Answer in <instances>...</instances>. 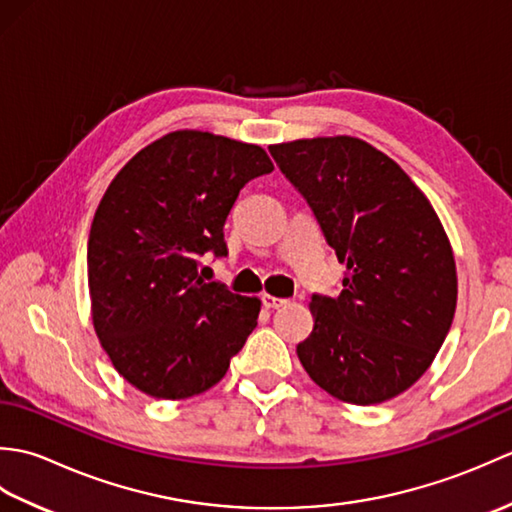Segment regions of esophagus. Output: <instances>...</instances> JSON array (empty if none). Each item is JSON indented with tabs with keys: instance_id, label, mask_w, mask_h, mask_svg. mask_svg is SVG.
<instances>
[{
	"instance_id": "1",
	"label": "esophagus",
	"mask_w": 512,
	"mask_h": 512,
	"mask_svg": "<svg viewBox=\"0 0 512 512\" xmlns=\"http://www.w3.org/2000/svg\"><path fill=\"white\" fill-rule=\"evenodd\" d=\"M262 303H264V308H268V310H277V308L284 306L286 299L273 297V295H262Z\"/></svg>"
}]
</instances>
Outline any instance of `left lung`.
<instances>
[{
  "label": "left lung",
  "mask_w": 512,
  "mask_h": 512,
  "mask_svg": "<svg viewBox=\"0 0 512 512\" xmlns=\"http://www.w3.org/2000/svg\"><path fill=\"white\" fill-rule=\"evenodd\" d=\"M281 173L345 264L339 297L312 295L301 365L330 396L378 405L427 372L458 301L453 250L424 193L352 136L273 145Z\"/></svg>",
  "instance_id": "obj_1"
}]
</instances>
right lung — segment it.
<instances>
[{
  "label": "right lung",
  "mask_w": 512,
  "mask_h": 512,
  "mask_svg": "<svg viewBox=\"0 0 512 512\" xmlns=\"http://www.w3.org/2000/svg\"><path fill=\"white\" fill-rule=\"evenodd\" d=\"M257 145L173 132L118 171L88 239L92 321L116 372L147 396H198L224 378L262 303L204 281L246 182L273 171Z\"/></svg>",
  "instance_id": "1"
}]
</instances>
